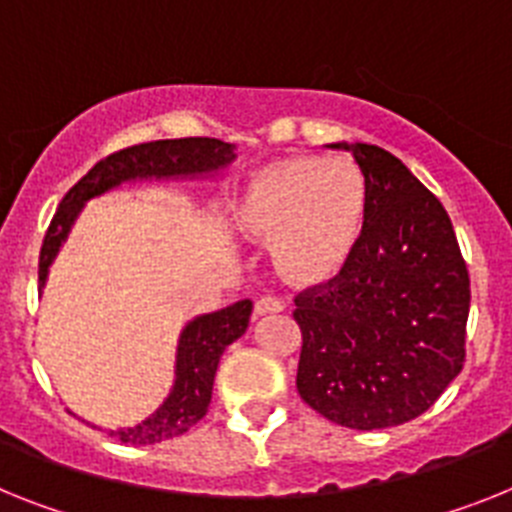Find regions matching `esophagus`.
Segmentation results:
<instances>
[{"label":"esophagus","instance_id":"esophagus-1","mask_svg":"<svg viewBox=\"0 0 512 512\" xmlns=\"http://www.w3.org/2000/svg\"><path fill=\"white\" fill-rule=\"evenodd\" d=\"M276 312H283V302L276 299V296H263V299H257L255 302V317L276 315Z\"/></svg>","mask_w":512,"mask_h":512}]
</instances>
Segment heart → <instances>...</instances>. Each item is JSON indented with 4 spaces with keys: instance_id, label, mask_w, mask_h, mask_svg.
<instances>
[{
    "instance_id": "1",
    "label": "heart",
    "mask_w": 512,
    "mask_h": 512,
    "mask_svg": "<svg viewBox=\"0 0 512 512\" xmlns=\"http://www.w3.org/2000/svg\"><path fill=\"white\" fill-rule=\"evenodd\" d=\"M369 187L343 158L286 156L244 176L231 226L244 242L273 247V265L294 289H322L354 260L367 229Z\"/></svg>"
}]
</instances>
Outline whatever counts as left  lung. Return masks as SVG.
Here are the masks:
<instances>
[{
  "mask_svg": "<svg viewBox=\"0 0 512 512\" xmlns=\"http://www.w3.org/2000/svg\"><path fill=\"white\" fill-rule=\"evenodd\" d=\"M330 148L367 179V229L338 281L296 296V388L341 427H398L463 369L468 270L448 213L406 163L367 143Z\"/></svg>",
  "mask_w": 512,
  "mask_h": 512,
  "instance_id": "obj_1",
  "label": "left lung"
}]
</instances>
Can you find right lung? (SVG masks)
Masks as SVG:
<instances>
[{"label":"right lung","instance_id":"1","mask_svg":"<svg viewBox=\"0 0 512 512\" xmlns=\"http://www.w3.org/2000/svg\"><path fill=\"white\" fill-rule=\"evenodd\" d=\"M236 145L216 137H179L156 140L124 148L114 156L96 163L59 203L57 216L46 231L41 260H38V289L44 294L49 268L62 252L72 226L85 205L106 192L119 190L122 184L135 182H197L210 179L218 169L236 158ZM252 315V302L242 299L229 307L192 317L179 333L174 359V385L161 406L140 424L111 429V435L130 445H153L184 435L208 411L213 380L221 354L229 343L244 336Z\"/></svg>","mask_w":512,"mask_h":512}]
</instances>
